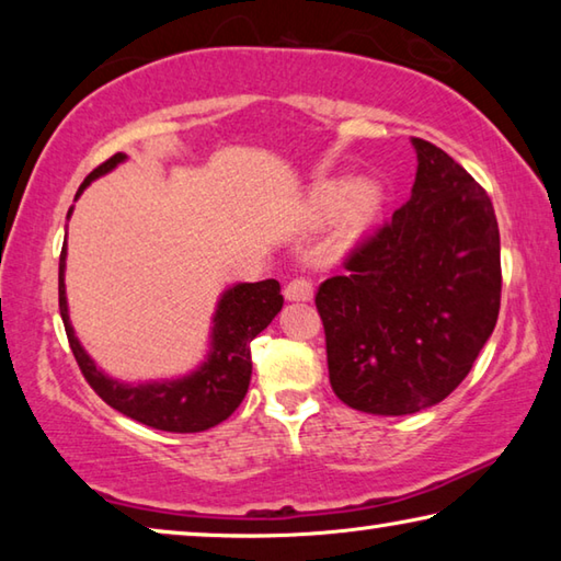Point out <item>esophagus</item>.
Wrapping results in <instances>:
<instances>
[{"label": "esophagus", "mask_w": 561, "mask_h": 561, "mask_svg": "<svg viewBox=\"0 0 561 561\" xmlns=\"http://www.w3.org/2000/svg\"><path fill=\"white\" fill-rule=\"evenodd\" d=\"M284 297L289 301H309L314 297V284L309 277H294L289 279L287 287H284Z\"/></svg>", "instance_id": "1"}]
</instances>
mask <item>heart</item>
Masks as SVG:
<instances>
[{"mask_svg":"<svg viewBox=\"0 0 561 561\" xmlns=\"http://www.w3.org/2000/svg\"><path fill=\"white\" fill-rule=\"evenodd\" d=\"M351 194V187L346 183H334L319 190L314 207L319 217H334L336 213L344 210L347 195ZM376 207V190L374 187H358L356 193L352 195L348 202V210H346V230L348 232H358L360 227L368 222V217L374 215Z\"/></svg>","mask_w":561,"mask_h":561,"instance_id":"1","label":"heart"}]
</instances>
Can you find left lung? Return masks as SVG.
I'll return each instance as SVG.
<instances>
[{"instance_id": "left-lung-1", "label": "left lung", "mask_w": 561, "mask_h": 561, "mask_svg": "<svg viewBox=\"0 0 561 561\" xmlns=\"http://www.w3.org/2000/svg\"><path fill=\"white\" fill-rule=\"evenodd\" d=\"M403 207L366 232L344 274L317 289L329 381L346 405L408 415L470 374L500 314L495 207L478 180L423 138Z\"/></svg>"}]
</instances>
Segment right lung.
Wrapping results in <instances>:
<instances>
[{
  "mask_svg": "<svg viewBox=\"0 0 561 561\" xmlns=\"http://www.w3.org/2000/svg\"><path fill=\"white\" fill-rule=\"evenodd\" d=\"M123 158L126 156L116 153L106 163L93 168L76 197L83 193V187L93 178L108 173ZM64 260L66 244L59 257V309L66 339H69V346L83 378L101 396V401H106L111 408H116L118 413L133 417V421L148 425V428L168 433H201L234 413V408L242 403L247 388H250L252 339L270 327V321L279 314L284 304L277 279L237 284V287L222 294L215 314L210 358L193 376L170 383L123 386L103 376L87 356V351L81 348L79 339L73 336L69 311H66Z\"/></svg>",
  "mask_w": 561,
  "mask_h": 561,
  "instance_id": "right-lung-1",
  "label": "right lung"
}]
</instances>
